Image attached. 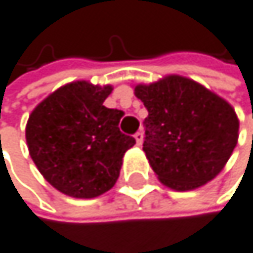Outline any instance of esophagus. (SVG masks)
Wrapping results in <instances>:
<instances>
[{
	"label": "esophagus",
	"instance_id": "esophagus-1",
	"mask_svg": "<svg viewBox=\"0 0 253 253\" xmlns=\"http://www.w3.org/2000/svg\"><path fill=\"white\" fill-rule=\"evenodd\" d=\"M135 139H136V144L141 145L142 141H144V132H142V130H138V132L135 133Z\"/></svg>",
	"mask_w": 253,
	"mask_h": 253
}]
</instances>
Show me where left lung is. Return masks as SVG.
I'll use <instances>...</instances> for the list:
<instances>
[{
    "label": "left lung",
    "mask_w": 253,
    "mask_h": 253,
    "mask_svg": "<svg viewBox=\"0 0 253 253\" xmlns=\"http://www.w3.org/2000/svg\"><path fill=\"white\" fill-rule=\"evenodd\" d=\"M135 95L149 111L142 150L164 185L194 190L221 171L238 139L229 103L180 76L138 84Z\"/></svg>",
    "instance_id": "obj_1"
}]
</instances>
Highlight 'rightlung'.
<instances>
[{
	"instance_id": "right-lung-1",
	"label": "right lung",
	"mask_w": 253,
	"mask_h": 253,
	"mask_svg": "<svg viewBox=\"0 0 253 253\" xmlns=\"http://www.w3.org/2000/svg\"><path fill=\"white\" fill-rule=\"evenodd\" d=\"M112 86L68 83L32 112L28 152L41 174L60 193L91 199L111 190L135 138L118 124L123 112L103 106Z\"/></svg>"
}]
</instances>
